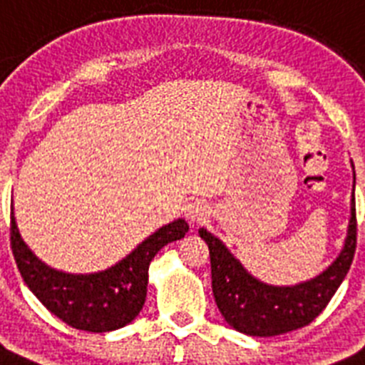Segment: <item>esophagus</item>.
<instances>
[{
	"label": "esophagus",
	"mask_w": 365,
	"mask_h": 365,
	"mask_svg": "<svg viewBox=\"0 0 365 365\" xmlns=\"http://www.w3.org/2000/svg\"><path fill=\"white\" fill-rule=\"evenodd\" d=\"M207 206H204L202 202L195 200V202H189L187 206H185V215H187V219L195 220V222H200L202 219H206L207 217Z\"/></svg>",
	"instance_id": "1"
}]
</instances>
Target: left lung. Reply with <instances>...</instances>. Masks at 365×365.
<instances>
[{
    "instance_id": "left-lung-1",
    "label": "left lung",
    "mask_w": 365,
    "mask_h": 365,
    "mask_svg": "<svg viewBox=\"0 0 365 365\" xmlns=\"http://www.w3.org/2000/svg\"><path fill=\"white\" fill-rule=\"evenodd\" d=\"M198 234L210 249L211 287L226 323L237 332L269 338L310 324L347 277L356 250V202L353 195L347 240L336 262L314 280L293 287L267 286L256 280L222 241L204 228L198 230Z\"/></svg>"
}]
</instances>
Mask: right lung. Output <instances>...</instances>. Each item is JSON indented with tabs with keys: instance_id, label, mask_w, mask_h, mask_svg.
<instances>
[{
	"instance_id": "1",
	"label": "right lung",
	"mask_w": 365,
	"mask_h": 365,
	"mask_svg": "<svg viewBox=\"0 0 365 365\" xmlns=\"http://www.w3.org/2000/svg\"><path fill=\"white\" fill-rule=\"evenodd\" d=\"M189 225L178 219L159 228L115 267L94 274L55 271L29 250L11 207V249L35 297L61 321L87 332H111L135 319L146 301L148 267L165 245L182 240Z\"/></svg>"
}]
</instances>
